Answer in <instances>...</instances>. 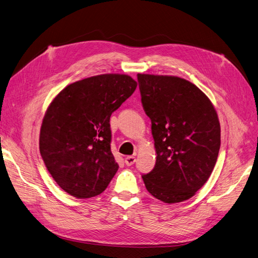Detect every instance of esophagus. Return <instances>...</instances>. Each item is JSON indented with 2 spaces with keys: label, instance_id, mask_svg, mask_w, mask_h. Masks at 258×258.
I'll use <instances>...</instances> for the list:
<instances>
[{
  "label": "esophagus",
  "instance_id": "obj_1",
  "mask_svg": "<svg viewBox=\"0 0 258 258\" xmlns=\"http://www.w3.org/2000/svg\"><path fill=\"white\" fill-rule=\"evenodd\" d=\"M135 162H136L135 156H128V157L124 158V163H126L127 166H132Z\"/></svg>",
  "mask_w": 258,
  "mask_h": 258
}]
</instances>
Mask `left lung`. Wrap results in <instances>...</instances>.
I'll use <instances>...</instances> for the list:
<instances>
[{
    "label": "left lung",
    "instance_id": "8db88e82",
    "mask_svg": "<svg viewBox=\"0 0 258 258\" xmlns=\"http://www.w3.org/2000/svg\"><path fill=\"white\" fill-rule=\"evenodd\" d=\"M142 105L152 121L156 163L146 189L165 204L191 198L214 169L221 126L213 104L181 77L138 74Z\"/></svg>",
    "mask_w": 258,
    "mask_h": 258
}]
</instances>
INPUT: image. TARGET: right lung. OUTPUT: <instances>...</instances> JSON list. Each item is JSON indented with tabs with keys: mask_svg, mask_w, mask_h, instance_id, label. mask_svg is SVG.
Wrapping results in <instances>:
<instances>
[{
	"mask_svg": "<svg viewBox=\"0 0 258 258\" xmlns=\"http://www.w3.org/2000/svg\"><path fill=\"white\" fill-rule=\"evenodd\" d=\"M137 85L124 74L92 76L67 86L49 104L40 152L52 178L71 196H98L118 170L111 152L110 118Z\"/></svg>",
	"mask_w": 258,
	"mask_h": 258,
	"instance_id": "add662e5",
	"label": "right lung"
}]
</instances>
